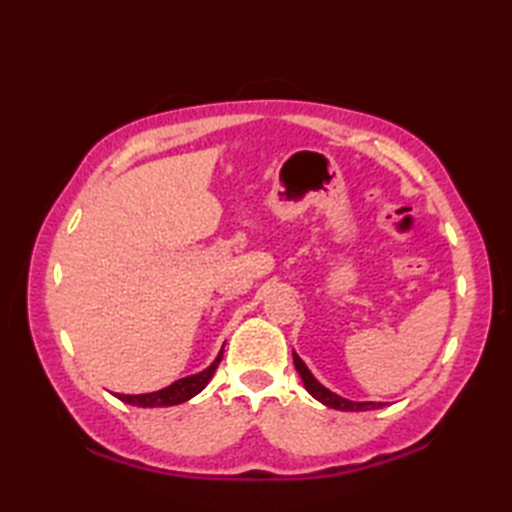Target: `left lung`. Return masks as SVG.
Wrapping results in <instances>:
<instances>
[{
    "label": "left lung",
    "instance_id": "1",
    "mask_svg": "<svg viewBox=\"0 0 512 512\" xmlns=\"http://www.w3.org/2000/svg\"><path fill=\"white\" fill-rule=\"evenodd\" d=\"M292 361H295V367H297V372L303 380V385H306V389H308V394H312L319 402H323L325 407L339 409V411H369V409H380L385 405V402H354V400H347L339 394H334V391H330L328 387H323L319 380L312 376V372L306 367V363H303L295 352H292Z\"/></svg>",
    "mask_w": 512,
    "mask_h": 512
}]
</instances>
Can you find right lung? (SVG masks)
Instances as JSON below:
<instances>
[{"label": "right lung", "instance_id": "add662e5", "mask_svg": "<svg viewBox=\"0 0 512 512\" xmlns=\"http://www.w3.org/2000/svg\"><path fill=\"white\" fill-rule=\"evenodd\" d=\"M222 354H224V345H222V350H220V354H217L215 361L206 369H202L200 374L180 378V380H176V383H171L165 389L151 391V394H136V396L116 394V398L127 402V405H134V407H171V405H180V402H187L189 398H193L195 394H200V391L206 385H209V380L213 378L217 365H220V361H222Z\"/></svg>", "mask_w": 512, "mask_h": 512}]
</instances>
